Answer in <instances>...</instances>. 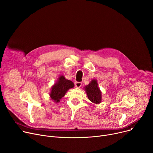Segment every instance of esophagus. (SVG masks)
<instances>
[{
  "instance_id": "1",
  "label": "esophagus",
  "mask_w": 153,
  "mask_h": 153,
  "mask_svg": "<svg viewBox=\"0 0 153 153\" xmlns=\"http://www.w3.org/2000/svg\"><path fill=\"white\" fill-rule=\"evenodd\" d=\"M75 86L76 87V88H79L81 86H82V83H81V82H75Z\"/></svg>"
}]
</instances>
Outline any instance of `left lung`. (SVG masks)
<instances>
[{"instance_id":"obj_1","label":"left lung","mask_w":153,"mask_h":153,"mask_svg":"<svg viewBox=\"0 0 153 153\" xmlns=\"http://www.w3.org/2000/svg\"><path fill=\"white\" fill-rule=\"evenodd\" d=\"M85 89L89 101L95 104L101 102V93L97 86L96 80H92L91 82L85 87Z\"/></svg>"}]
</instances>
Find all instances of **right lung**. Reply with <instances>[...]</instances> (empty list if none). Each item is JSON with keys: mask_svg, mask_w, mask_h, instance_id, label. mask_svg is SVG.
Wrapping results in <instances>:
<instances>
[{"mask_svg": "<svg viewBox=\"0 0 153 153\" xmlns=\"http://www.w3.org/2000/svg\"><path fill=\"white\" fill-rule=\"evenodd\" d=\"M74 84L70 80L66 79L64 76L59 77L58 82L52 88L50 96L56 102H59L60 100L64 97L68 89L73 88Z\"/></svg>", "mask_w": 153, "mask_h": 153, "instance_id": "obj_1", "label": "right lung"}]
</instances>
